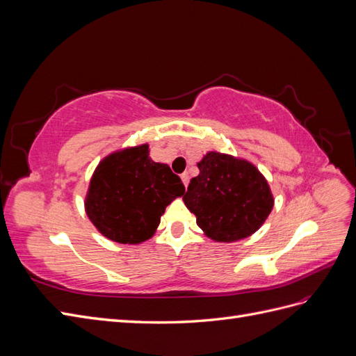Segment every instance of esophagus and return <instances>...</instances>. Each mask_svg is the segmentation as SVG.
<instances>
[{
  "label": "esophagus",
  "instance_id": "34e87169",
  "mask_svg": "<svg viewBox=\"0 0 356 356\" xmlns=\"http://www.w3.org/2000/svg\"><path fill=\"white\" fill-rule=\"evenodd\" d=\"M181 179H182V182H184V186H186V187H188V181H190V177H188L187 172H184V174H181Z\"/></svg>",
  "mask_w": 356,
  "mask_h": 356
}]
</instances>
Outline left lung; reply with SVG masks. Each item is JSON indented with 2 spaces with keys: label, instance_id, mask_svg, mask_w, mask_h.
<instances>
[{
  "label": "left lung",
  "instance_id": "1",
  "mask_svg": "<svg viewBox=\"0 0 356 356\" xmlns=\"http://www.w3.org/2000/svg\"><path fill=\"white\" fill-rule=\"evenodd\" d=\"M197 168L199 175L191 178L182 200L208 238L234 242L261 227L272 212L273 196L260 170L217 152L203 156Z\"/></svg>",
  "mask_w": 356,
  "mask_h": 356
}]
</instances>
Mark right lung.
Segmentation results:
<instances>
[{
    "label": "right lung",
    "instance_id": "right-lung-1",
    "mask_svg": "<svg viewBox=\"0 0 356 356\" xmlns=\"http://www.w3.org/2000/svg\"><path fill=\"white\" fill-rule=\"evenodd\" d=\"M148 145L106 156L93 172L86 213L105 238L141 243L152 238L168 204L186 187L168 165L149 159Z\"/></svg>",
    "mask_w": 356,
    "mask_h": 356
}]
</instances>
